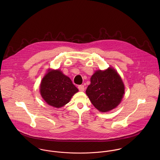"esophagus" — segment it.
Listing matches in <instances>:
<instances>
[{
  "label": "esophagus",
  "mask_w": 160,
  "mask_h": 160,
  "mask_svg": "<svg viewBox=\"0 0 160 160\" xmlns=\"http://www.w3.org/2000/svg\"><path fill=\"white\" fill-rule=\"evenodd\" d=\"M78 89H79V90L80 91H84V90H85V87H84V85H79V86H78Z\"/></svg>",
  "instance_id": "34e87169"
}]
</instances>
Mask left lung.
Segmentation results:
<instances>
[{
  "label": "left lung",
  "mask_w": 160,
  "mask_h": 160,
  "mask_svg": "<svg viewBox=\"0 0 160 160\" xmlns=\"http://www.w3.org/2000/svg\"><path fill=\"white\" fill-rule=\"evenodd\" d=\"M86 92L92 105L105 113L114 109L121 103L124 93V85L117 71L109 67L94 72Z\"/></svg>",
  "instance_id": "8db88e82"
}]
</instances>
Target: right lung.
<instances>
[{"mask_svg":"<svg viewBox=\"0 0 160 160\" xmlns=\"http://www.w3.org/2000/svg\"><path fill=\"white\" fill-rule=\"evenodd\" d=\"M78 92L70 78L58 69H48L40 85L41 95L44 101L55 108L65 105Z\"/></svg>","mask_w":160,"mask_h":160,"instance_id":"right-lung-1","label":"right lung"}]
</instances>
